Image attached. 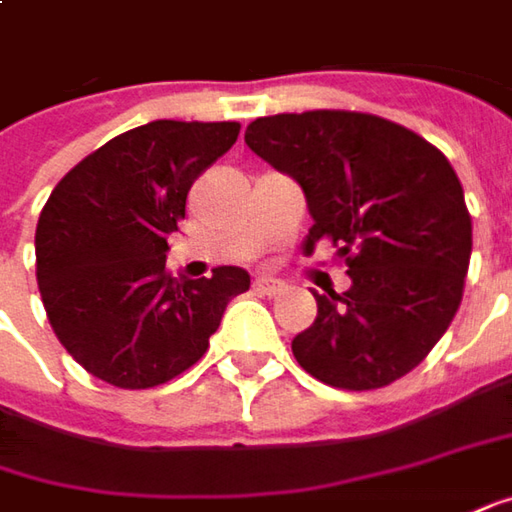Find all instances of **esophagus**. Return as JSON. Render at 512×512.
<instances>
[{"label": "esophagus", "mask_w": 512, "mask_h": 512, "mask_svg": "<svg viewBox=\"0 0 512 512\" xmlns=\"http://www.w3.org/2000/svg\"><path fill=\"white\" fill-rule=\"evenodd\" d=\"M255 289L257 291H263V294H269V297H274V294H280L283 291V283L277 280V277H257L255 280Z\"/></svg>", "instance_id": "obj_1"}]
</instances>
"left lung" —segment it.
Listing matches in <instances>:
<instances>
[{
	"label": "left lung",
	"instance_id": "1",
	"mask_svg": "<svg viewBox=\"0 0 512 512\" xmlns=\"http://www.w3.org/2000/svg\"><path fill=\"white\" fill-rule=\"evenodd\" d=\"M246 144L303 186L314 226L351 289L317 294V320L291 340L311 377L374 391L414 371L459 311L473 249L450 161L414 130L354 110L257 118Z\"/></svg>",
	"mask_w": 512,
	"mask_h": 512
}]
</instances>
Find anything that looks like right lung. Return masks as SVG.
<instances>
[{"instance_id": "1", "label": "right lung", "mask_w": 512, "mask_h": 512, "mask_svg": "<svg viewBox=\"0 0 512 512\" xmlns=\"http://www.w3.org/2000/svg\"><path fill=\"white\" fill-rule=\"evenodd\" d=\"M238 121H150L64 175L36 223V280L67 354L115 388L141 391L192 368L249 274L167 269L186 195L238 141Z\"/></svg>"}]
</instances>
